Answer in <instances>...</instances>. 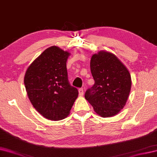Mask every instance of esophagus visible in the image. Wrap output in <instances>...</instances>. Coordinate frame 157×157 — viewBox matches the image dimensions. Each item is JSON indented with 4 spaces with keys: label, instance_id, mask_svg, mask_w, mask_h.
I'll return each instance as SVG.
<instances>
[{
    "label": "esophagus",
    "instance_id": "1",
    "mask_svg": "<svg viewBox=\"0 0 157 157\" xmlns=\"http://www.w3.org/2000/svg\"><path fill=\"white\" fill-rule=\"evenodd\" d=\"M78 92H79V95H80V96H82L83 94H84V90H83L82 88L79 89Z\"/></svg>",
    "mask_w": 157,
    "mask_h": 157
}]
</instances>
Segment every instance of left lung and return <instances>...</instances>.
Segmentation results:
<instances>
[{"mask_svg": "<svg viewBox=\"0 0 157 157\" xmlns=\"http://www.w3.org/2000/svg\"><path fill=\"white\" fill-rule=\"evenodd\" d=\"M90 70L95 84L85 98L102 118L116 116L128 100L131 87L129 71L115 54L106 51L94 54Z\"/></svg>", "mask_w": 157, "mask_h": 157, "instance_id": "left-lung-1", "label": "left lung"}]
</instances>
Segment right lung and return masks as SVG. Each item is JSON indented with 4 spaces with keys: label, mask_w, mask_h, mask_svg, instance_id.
<instances>
[{
    "label": "right lung",
    "mask_w": 157,
    "mask_h": 157,
    "mask_svg": "<svg viewBox=\"0 0 157 157\" xmlns=\"http://www.w3.org/2000/svg\"><path fill=\"white\" fill-rule=\"evenodd\" d=\"M70 53L57 46L45 49L27 68L24 85L29 99L41 116L59 121L70 114L78 90L69 83L66 63Z\"/></svg>",
    "instance_id": "add662e5"
}]
</instances>
